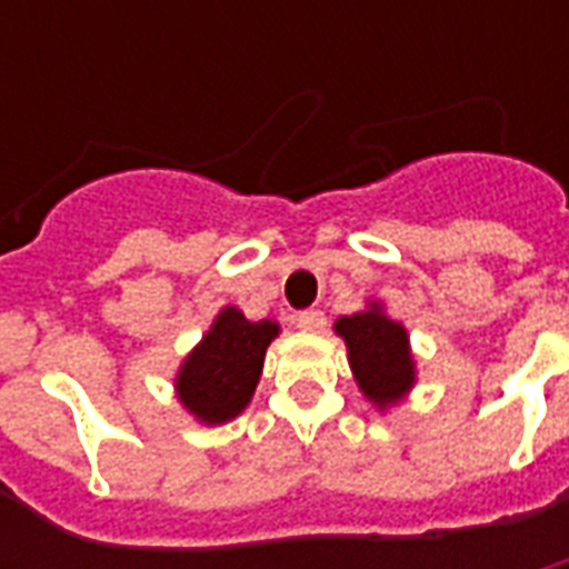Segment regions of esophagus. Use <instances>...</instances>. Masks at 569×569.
<instances>
[{
  "label": "esophagus",
  "mask_w": 569,
  "mask_h": 569,
  "mask_svg": "<svg viewBox=\"0 0 569 569\" xmlns=\"http://www.w3.org/2000/svg\"><path fill=\"white\" fill-rule=\"evenodd\" d=\"M298 328L307 330V333H319V330H325V325H328V319H325V312L321 310H307V312H298Z\"/></svg>",
  "instance_id": "esophagus-1"
}]
</instances>
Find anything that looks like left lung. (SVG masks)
Listing matches in <instances>:
<instances>
[{"mask_svg":"<svg viewBox=\"0 0 569 569\" xmlns=\"http://www.w3.org/2000/svg\"><path fill=\"white\" fill-rule=\"evenodd\" d=\"M348 346V363L357 387L380 410L396 405L413 387L416 363L410 355L407 330L383 312L380 303H369L355 316H342L333 325Z\"/></svg>","mask_w":569,"mask_h":569,"instance_id":"8db88e82","label":"left lung"}]
</instances>
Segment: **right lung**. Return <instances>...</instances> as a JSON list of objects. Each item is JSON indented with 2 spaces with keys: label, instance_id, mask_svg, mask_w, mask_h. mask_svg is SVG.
Segmentation results:
<instances>
[{
  "label": "right lung",
  "instance_id": "right-lung-1",
  "mask_svg": "<svg viewBox=\"0 0 569 569\" xmlns=\"http://www.w3.org/2000/svg\"><path fill=\"white\" fill-rule=\"evenodd\" d=\"M280 333L277 321H248L236 307H223L200 346L177 375V396L200 422H230L248 407L266 363V348Z\"/></svg>",
  "mask_w": 569,
  "mask_h": 569
}]
</instances>
